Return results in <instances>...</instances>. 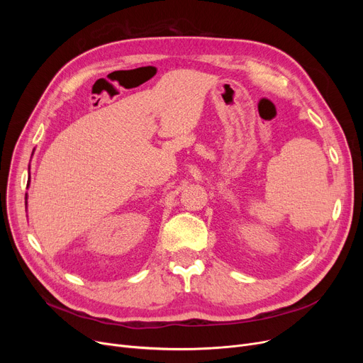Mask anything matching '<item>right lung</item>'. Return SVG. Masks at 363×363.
<instances>
[{
    "instance_id": "add662e5",
    "label": "right lung",
    "mask_w": 363,
    "mask_h": 363,
    "mask_svg": "<svg viewBox=\"0 0 363 363\" xmlns=\"http://www.w3.org/2000/svg\"><path fill=\"white\" fill-rule=\"evenodd\" d=\"M25 199H26V206H28V194H26V197H25Z\"/></svg>"
}]
</instances>
